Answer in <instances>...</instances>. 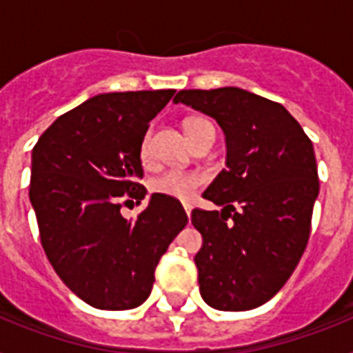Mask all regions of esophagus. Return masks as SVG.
Segmentation results:
<instances>
[{
	"instance_id": "1",
	"label": "esophagus",
	"mask_w": 353,
	"mask_h": 353,
	"mask_svg": "<svg viewBox=\"0 0 353 353\" xmlns=\"http://www.w3.org/2000/svg\"><path fill=\"white\" fill-rule=\"evenodd\" d=\"M185 212H187L188 220H190V216H192V207H190V205H185Z\"/></svg>"
}]
</instances>
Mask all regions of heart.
<instances>
[{"label":"heart","instance_id":"heart-1","mask_svg":"<svg viewBox=\"0 0 353 353\" xmlns=\"http://www.w3.org/2000/svg\"><path fill=\"white\" fill-rule=\"evenodd\" d=\"M185 132H187L190 143H196L207 130L212 128L207 119L201 117H190L185 121ZM150 155V143L148 137H144L143 144H141V159L146 161ZM203 177L199 176L198 172L188 170H166L159 174L157 177L152 179V190L155 194L166 196V198L179 199V201H190L194 198V194L198 192V188L201 187Z\"/></svg>","mask_w":353,"mask_h":353}]
</instances>
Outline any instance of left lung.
<instances>
[{"instance_id":"1","label":"left lung","mask_w":353,"mask_h":353,"mask_svg":"<svg viewBox=\"0 0 353 353\" xmlns=\"http://www.w3.org/2000/svg\"><path fill=\"white\" fill-rule=\"evenodd\" d=\"M216 119L227 168L203 198L221 210H192L203 236L194 256L199 293L221 312L273 299L295 271L312 231L317 161L302 126L279 102L240 88L183 90L174 99Z\"/></svg>"}]
</instances>
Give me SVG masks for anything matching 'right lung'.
<instances>
[{
	"mask_svg": "<svg viewBox=\"0 0 353 353\" xmlns=\"http://www.w3.org/2000/svg\"><path fill=\"white\" fill-rule=\"evenodd\" d=\"M176 90L102 93L63 113L32 148L29 198L41 247L62 282L99 310H132L150 296L155 268L187 225L174 198L152 194L135 218L128 198L146 188L141 144Z\"/></svg>",
	"mask_w": 353,
	"mask_h": 353,
	"instance_id": "obj_1",
	"label": "right lung"
}]
</instances>
